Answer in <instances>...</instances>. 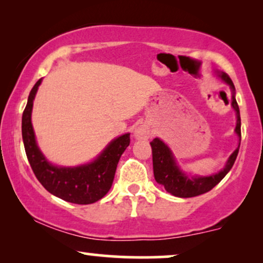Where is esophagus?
<instances>
[{
  "instance_id": "obj_1",
  "label": "esophagus",
  "mask_w": 263,
  "mask_h": 263,
  "mask_svg": "<svg viewBox=\"0 0 263 263\" xmlns=\"http://www.w3.org/2000/svg\"><path fill=\"white\" fill-rule=\"evenodd\" d=\"M135 136H136V139H140V140L148 139L151 136V132L148 128L145 127V125H141V127H139L135 130Z\"/></svg>"
}]
</instances>
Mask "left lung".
<instances>
[{
  "mask_svg": "<svg viewBox=\"0 0 263 263\" xmlns=\"http://www.w3.org/2000/svg\"><path fill=\"white\" fill-rule=\"evenodd\" d=\"M220 78L225 82H228L230 87L232 89V106L237 112V125L236 133L239 136L240 140V115L239 107L235 98V86L230 77L224 71H221ZM151 143L152 147V157H153V172L154 178L159 184H163L165 190L172 195L178 197H194L201 194L210 192L221 181L222 178L228 175V172L231 170L233 164H235L236 158L238 156L239 147L229 158L228 163L224 170H221L219 174L212 175L210 177H195L189 178L188 176L183 174L179 170L177 165L175 163L174 157H172L171 151L168 147L159 139H154ZM240 145V143H239Z\"/></svg>",
  "mask_w": 263,
  "mask_h": 263,
  "instance_id": "obj_1",
  "label": "left lung"
}]
</instances>
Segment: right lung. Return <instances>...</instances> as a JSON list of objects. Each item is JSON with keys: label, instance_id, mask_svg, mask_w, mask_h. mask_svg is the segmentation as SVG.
<instances>
[{"label": "right lung", "instance_id": "right-lung-1", "mask_svg": "<svg viewBox=\"0 0 263 263\" xmlns=\"http://www.w3.org/2000/svg\"><path fill=\"white\" fill-rule=\"evenodd\" d=\"M42 79L31 89L23 114L21 132L28 163L41 184L60 199L77 204H89L106 195L112 185L118 160L130 142V134L114 140L91 164L79 167H57L49 164L35 143L31 112Z\"/></svg>", "mask_w": 263, "mask_h": 263}]
</instances>
